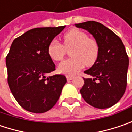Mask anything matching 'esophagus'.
I'll return each mask as SVG.
<instances>
[{
	"instance_id": "1",
	"label": "esophagus",
	"mask_w": 132,
	"mask_h": 132,
	"mask_svg": "<svg viewBox=\"0 0 132 132\" xmlns=\"http://www.w3.org/2000/svg\"><path fill=\"white\" fill-rule=\"evenodd\" d=\"M74 78L72 76H70V75H68V76H66V79H67V81H70V80H72Z\"/></svg>"
}]
</instances>
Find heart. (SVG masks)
<instances>
[{
  "label": "heart",
  "mask_w": 132,
  "mask_h": 132,
  "mask_svg": "<svg viewBox=\"0 0 132 132\" xmlns=\"http://www.w3.org/2000/svg\"><path fill=\"white\" fill-rule=\"evenodd\" d=\"M63 45L52 40L48 45V53L51 58L60 61L66 53V49L71 50L72 58L65 60L58 66L60 73L73 75L78 72L84 65L93 66L98 57L99 47L95 39L89 38L88 35L78 29H72L63 36Z\"/></svg>",
  "instance_id": "1"
}]
</instances>
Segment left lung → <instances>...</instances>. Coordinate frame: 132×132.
Returning a JSON list of instances; mask_svg holds the SVG:
<instances>
[{"label":"left lung","instance_id":"8db88e82","mask_svg":"<svg viewBox=\"0 0 132 132\" xmlns=\"http://www.w3.org/2000/svg\"><path fill=\"white\" fill-rule=\"evenodd\" d=\"M91 34L96 39L99 53L96 63L84 71L91 77L84 78L80 92L91 106L105 109L117 103L124 95L127 85L129 60L120 38L101 23L89 21L75 24Z\"/></svg>","mask_w":132,"mask_h":132}]
</instances>
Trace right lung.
<instances>
[{"label": "right lung", "mask_w": 132, "mask_h": 132, "mask_svg": "<svg viewBox=\"0 0 132 132\" xmlns=\"http://www.w3.org/2000/svg\"><path fill=\"white\" fill-rule=\"evenodd\" d=\"M65 27L31 29L15 39L10 46L6 57L8 84L15 100L27 111H49L66 83L65 75L46 76L55 70L48 45Z\"/></svg>", "instance_id": "obj_1"}]
</instances>
